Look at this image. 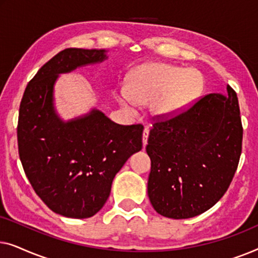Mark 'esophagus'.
<instances>
[{
  "label": "esophagus",
  "mask_w": 258,
  "mask_h": 258,
  "mask_svg": "<svg viewBox=\"0 0 258 258\" xmlns=\"http://www.w3.org/2000/svg\"><path fill=\"white\" fill-rule=\"evenodd\" d=\"M148 136H149V128L148 126H144L143 130V147H146L148 144Z\"/></svg>",
  "instance_id": "1"
}]
</instances>
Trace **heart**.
<instances>
[{"instance_id":"1","label":"heart","mask_w":258,"mask_h":258,"mask_svg":"<svg viewBox=\"0 0 258 258\" xmlns=\"http://www.w3.org/2000/svg\"><path fill=\"white\" fill-rule=\"evenodd\" d=\"M203 89V79L195 69H181L167 63H149L133 73L129 89L122 88L119 101L125 107L151 103V112L169 118L188 108Z\"/></svg>"}]
</instances>
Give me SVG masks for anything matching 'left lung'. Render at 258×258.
Here are the masks:
<instances>
[{
	"mask_svg": "<svg viewBox=\"0 0 258 258\" xmlns=\"http://www.w3.org/2000/svg\"><path fill=\"white\" fill-rule=\"evenodd\" d=\"M209 94L177 116L156 121L147 153L148 196L154 209L174 220L195 217L227 191L242 151L237 95Z\"/></svg>",
	"mask_w": 258,
	"mask_h": 258,
	"instance_id": "1",
	"label": "left lung"
}]
</instances>
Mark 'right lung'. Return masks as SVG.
<instances>
[{
    "label": "right lung",
    "mask_w": 258,
    "mask_h": 258,
    "mask_svg": "<svg viewBox=\"0 0 258 258\" xmlns=\"http://www.w3.org/2000/svg\"><path fill=\"white\" fill-rule=\"evenodd\" d=\"M104 49L68 48L45 63L28 83L20 105V160L35 192L49 209L70 218L98 213L115 175L142 149L143 126L121 125L103 112L63 121L54 105L59 74L108 58Z\"/></svg>",
    "instance_id": "obj_1"
}]
</instances>
